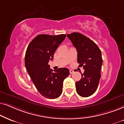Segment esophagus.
I'll return each mask as SVG.
<instances>
[{
	"label": "esophagus",
	"mask_w": 124,
	"mask_h": 124,
	"mask_svg": "<svg viewBox=\"0 0 124 124\" xmlns=\"http://www.w3.org/2000/svg\"><path fill=\"white\" fill-rule=\"evenodd\" d=\"M74 72V71L73 70H72V69H70V74H72Z\"/></svg>",
	"instance_id": "34e87169"
}]
</instances>
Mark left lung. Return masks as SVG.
<instances>
[{
    "label": "left lung",
    "mask_w": 124,
    "mask_h": 124,
    "mask_svg": "<svg viewBox=\"0 0 124 124\" xmlns=\"http://www.w3.org/2000/svg\"><path fill=\"white\" fill-rule=\"evenodd\" d=\"M72 45L77 49L79 67H83L82 78L75 83L76 90L79 96H90L98 88L103 59L101 50L93 41L79 33L67 34Z\"/></svg>",
    "instance_id": "left-lung-1"
}]
</instances>
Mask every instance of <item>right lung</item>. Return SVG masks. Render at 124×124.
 I'll return each instance as SVG.
<instances>
[{"label":"right lung","mask_w":124,"mask_h":124,"mask_svg":"<svg viewBox=\"0 0 124 124\" xmlns=\"http://www.w3.org/2000/svg\"><path fill=\"white\" fill-rule=\"evenodd\" d=\"M66 36L38 35L29 43L25 55V65L36 88L41 95L50 99L60 96L63 80L70 74L65 67L52 72L48 65Z\"/></svg>","instance_id":"right-lung-1"}]
</instances>
